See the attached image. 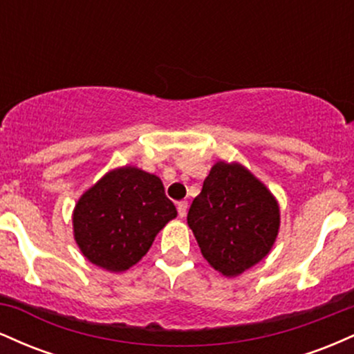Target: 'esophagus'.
<instances>
[{
	"label": "esophagus",
	"instance_id": "obj_1",
	"mask_svg": "<svg viewBox=\"0 0 354 354\" xmlns=\"http://www.w3.org/2000/svg\"><path fill=\"white\" fill-rule=\"evenodd\" d=\"M176 206H178V214H180V218H185L186 213H188V203L180 201Z\"/></svg>",
	"mask_w": 354,
	"mask_h": 354
}]
</instances>
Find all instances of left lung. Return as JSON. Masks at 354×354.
Here are the masks:
<instances>
[{
    "label": "left lung",
    "mask_w": 354,
    "mask_h": 354,
    "mask_svg": "<svg viewBox=\"0 0 354 354\" xmlns=\"http://www.w3.org/2000/svg\"><path fill=\"white\" fill-rule=\"evenodd\" d=\"M279 223L273 193L236 161L213 165L188 211L201 254L226 278H236L270 254Z\"/></svg>",
    "instance_id": "left-lung-1"
}]
</instances>
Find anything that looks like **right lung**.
<instances>
[{
	"label": "right lung",
	"instance_id": "right-lung-1",
	"mask_svg": "<svg viewBox=\"0 0 354 354\" xmlns=\"http://www.w3.org/2000/svg\"><path fill=\"white\" fill-rule=\"evenodd\" d=\"M176 214L156 174L121 166L81 194L73 209V234L89 263L123 273L148 253Z\"/></svg>",
	"mask_w": 354,
	"mask_h": 354
}]
</instances>
